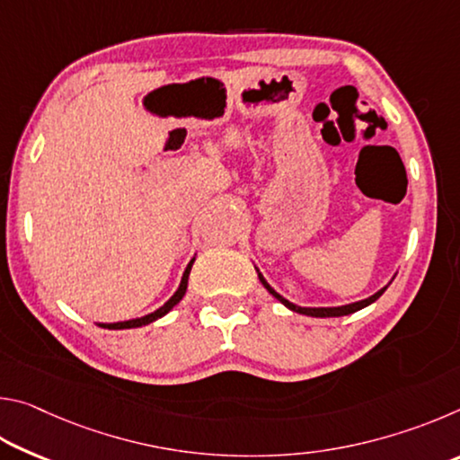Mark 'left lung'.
Segmentation results:
<instances>
[{
    "mask_svg": "<svg viewBox=\"0 0 460 460\" xmlns=\"http://www.w3.org/2000/svg\"><path fill=\"white\" fill-rule=\"evenodd\" d=\"M258 276H260V279H261V284L266 286V290L274 296V298H278L279 302H282V305L286 306V308H290L292 313H300V314H306V316H316V318H329V316H345V314H351V313H357V310H361V308H365V306H369L371 302H376L381 294L385 292V288H381L379 292H376L373 296H369V298H365V300H359V302H353V305H345V306H332V308H305V306H298V305H292L290 300H286L284 296H279L274 288H271L268 282H266V278H263L261 274H260V270H258Z\"/></svg>",
    "mask_w": 460,
    "mask_h": 460,
    "instance_id": "8db88e82",
    "label": "left lung"
}]
</instances>
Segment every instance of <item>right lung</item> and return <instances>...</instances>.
Returning <instances> with one entry per match:
<instances>
[{
	"label": "right lung",
	"mask_w": 460,
	"mask_h": 460,
	"mask_svg": "<svg viewBox=\"0 0 460 460\" xmlns=\"http://www.w3.org/2000/svg\"><path fill=\"white\" fill-rule=\"evenodd\" d=\"M194 260H190L189 266H186L184 274H182V279H181V286H178V290L174 292L172 298H170L164 306H160L158 310H154V313L146 314L142 318H131V321H123V323H111V324H99L103 326V329H111V331H118V329H137V326H144V324H150L154 321H158V318H162L164 314H168L170 310H172L178 302L182 300V296L186 294V286H189V274H190V268H192Z\"/></svg>",
	"instance_id": "right-lung-1"
}]
</instances>
